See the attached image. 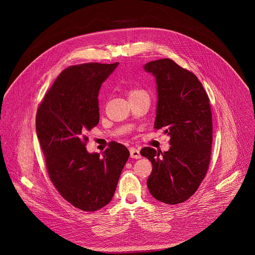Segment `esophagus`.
I'll return each instance as SVG.
<instances>
[{"label": "esophagus", "instance_id": "34e87169", "mask_svg": "<svg viewBox=\"0 0 255 255\" xmlns=\"http://www.w3.org/2000/svg\"><path fill=\"white\" fill-rule=\"evenodd\" d=\"M130 157L131 158H134V159H139L141 157L140 153H139V150L135 149V148H130Z\"/></svg>", "mask_w": 255, "mask_h": 255}]
</instances>
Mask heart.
<instances>
[{"label": "heart", "mask_w": 255, "mask_h": 255, "mask_svg": "<svg viewBox=\"0 0 255 255\" xmlns=\"http://www.w3.org/2000/svg\"><path fill=\"white\" fill-rule=\"evenodd\" d=\"M143 93H145V92L140 90V89H136V88H129L127 90V94H128L129 98L137 96V95H139V94H143Z\"/></svg>", "instance_id": "obj_1"}]
</instances>
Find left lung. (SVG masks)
<instances>
[{"mask_svg": "<svg viewBox=\"0 0 255 255\" xmlns=\"http://www.w3.org/2000/svg\"><path fill=\"white\" fill-rule=\"evenodd\" d=\"M143 68L156 77L155 128H164L170 136L167 152L150 146L140 151L153 165L146 185L159 202L181 204L196 192L211 161L210 99L195 74L170 59L149 62Z\"/></svg>", "mask_w": 255, "mask_h": 255, "instance_id": "obj_1", "label": "left lung"}]
</instances>
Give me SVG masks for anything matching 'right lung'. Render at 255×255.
Instances as JSON below:
<instances>
[{
  "mask_svg": "<svg viewBox=\"0 0 255 255\" xmlns=\"http://www.w3.org/2000/svg\"><path fill=\"white\" fill-rule=\"evenodd\" d=\"M118 63H86L64 69L46 92L36 115V131L49 179L77 209L109 204L129 151L112 141L102 156L87 151L86 133L99 123L98 93Z\"/></svg>",
  "mask_w": 255,
  "mask_h": 255,
  "instance_id": "1",
  "label": "right lung"
}]
</instances>
